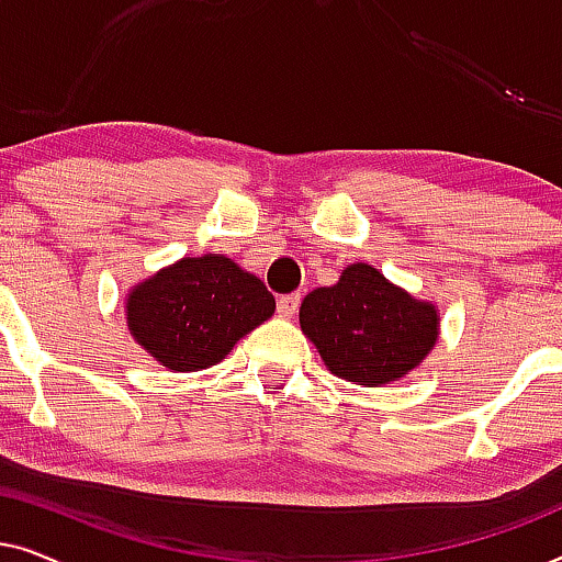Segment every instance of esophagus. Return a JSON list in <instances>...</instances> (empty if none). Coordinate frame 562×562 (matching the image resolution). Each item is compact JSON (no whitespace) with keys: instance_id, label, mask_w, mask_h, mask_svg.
<instances>
[{"instance_id":"esophagus-1","label":"esophagus","mask_w":562,"mask_h":562,"mask_svg":"<svg viewBox=\"0 0 562 562\" xmlns=\"http://www.w3.org/2000/svg\"><path fill=\"white\" fill-rule=\"evenodd\" d=\"M299 302H302V296H299V294L281 296L279 302H276V312H279V317L291 319L299 312Z\"/></svg>"}]
</instances>
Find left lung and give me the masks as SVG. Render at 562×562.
<instances>
[{
	"mask_svg": "<svg viewBox=\"0 0 562 562\" xmlns=\"http://www.w3.org/2000/svg\"><path fill=\"white\" fill-rule=\"evenodd\" d=\"M299 325L327 371L358 386L398 381L427 358L440 335L432 302L414 299L368 263H352L335 286L306 294Z\"/></svg>",
	"mask_w": 562,
	"mask_h": 562,
	"instance_id": "1",
	"label": "left lung"
}]
</instances>
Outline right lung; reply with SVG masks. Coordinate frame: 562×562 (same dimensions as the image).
<instances>
[{"mask_svg":"<svg viewBox=\"0 0 562 562\" xmlns=\"http://www.w3.org/2000/svg\"><path fill=\"white\" fill-rule=\"evenodd\" d=\"M127 329L168 371H202L271 317L276 299L258 276L220 252L181 258L127 294Z\"/></svg>","mask_w":562,"mask_h":562,"instance_id":"1","label":"right lung"}]
</instances>
